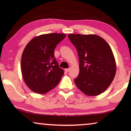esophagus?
<instances>
[{
  "instance_id": "34e87169",
  "label": "esophagus",
  "mask_w": 131,
  "mask_h": 131,
  "mask_svg": "<svg viewBox=\"0 0 131 131\" xmlns=\"http://www.w3.org/2000/svg\"><path fill=\"white\" fill-rule=\"evenodd\" d=\"M69 70H70V68L65 69V71L66 72H69Z\"/></svg>"
}]
</instances>
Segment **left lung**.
I'll list each match as a JSON object with an SVG mask.
<instances>
[{
  "label": "left lung",
  "instance_id": "1",
  "mask_svg": "<svg viewBox=\"0 0 131 131\" xmlns=\"http://www.w3.org/2000/svg\"><path fill=\"white\" fill-rule=\"evenodd\" d=\"M77 51L80 72L74 80L88 96H96L109 87L116 73V61L108 44L96 35L69 34Z\"/></svg>",
  "mask_w": 131,
  "mask_h": 131
}]
</instances>
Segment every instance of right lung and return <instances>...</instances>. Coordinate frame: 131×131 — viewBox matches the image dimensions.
Here are the masks:
<instances>
[{
    "label": "right lung",
    "mask_w": 131,
    "mask_h": 131,
    "mask_svg": "<svg viewBox=\"0 0 131 131\" xmlns=\"http://www.w3.org/2000/svg\"><path fill=\"white\" fill-rule=\"evenodd\" d=\"M66 37L52 33L35 37L29 42L22 55L23 79L32 91L44 94L58 84L64 74L54 57L58 44Z\"/></svg>",
    "instance_id": "right-lung-1"
}]
</instances>
